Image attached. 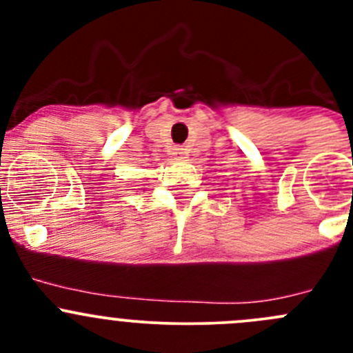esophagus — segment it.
I'll use <instances>...</instances> for the list:
<instances>
[{"instance_id":"34e87169","label":"esophagus","mask_w":353,"mask_h":353,"mask_svg":"<svg viewBox=\"0 0 353 353\" xmlns=\"http://www.w3.org/2000/svg\"><path fill=\"white\" fill-rule=\"evenodd\" d=\"M176 150H177V154H179L181 157L186 155V148H176Z\"/></svg>"}]
</instances>
